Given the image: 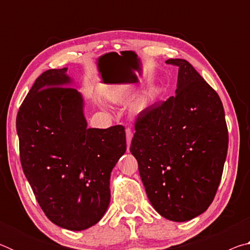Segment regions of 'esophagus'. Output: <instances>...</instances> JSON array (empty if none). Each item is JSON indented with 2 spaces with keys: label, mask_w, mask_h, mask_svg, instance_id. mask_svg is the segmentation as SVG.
<instances>
[{
  "label": "esophagus",
  "mask_w": 250,
  "mask_h": 250,
  "mask_svg": "<svg viewBox=\"0 0 250 250\" xmlns=\"http://www.w3.org/2000/svg\"><path fill=\"white\" fill-rule=\"evenodd\" d=\"M125 137H126V145H128V150H129L130 145H131V140H132V137H133L132 130H131L130 128L125 129Z\"/></svg>",
  "instance_id": "34e87169"
}]
</instances>
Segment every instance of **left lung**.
<instances>
[{"instance_id":"left-lung-1","label":"left lung","mask_w":250,"mask_h":250,"mask_svg":"<svg viewBox=\"0 0 250 250\" xmlns=\"http://www.w3.org/2000/svg\"><path fill=\"white\" fill-rule=\"evenodd\" d=\"M176 94L139 113L130 152L160 215L185 222L208 208L221 183L228 129L219 96L185 59Z\"/></svg>"}]
</instances>
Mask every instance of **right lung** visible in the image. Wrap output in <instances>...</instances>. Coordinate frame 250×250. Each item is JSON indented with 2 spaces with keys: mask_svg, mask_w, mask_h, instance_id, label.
I'll use <instances>...</instances> for the list:
<instances>
[{
  "mask_svg": "<svg viewBox=\"0 0 250 250\" xmlns=\"http://www.w3.org/2000/svg\"><path fill=\"white\" fill-rule=\"evenodd\" d=\"M67 68L35 80L16 117L23 172L50 222L69 230L98 223L110 202V173L126 150L124 125L87 128Z\"/></svg>",
  "mask_w": 250,
  "mask_h": 250,
  "instance_id": "1",
  "label": "right lung"
}]
</instances>
